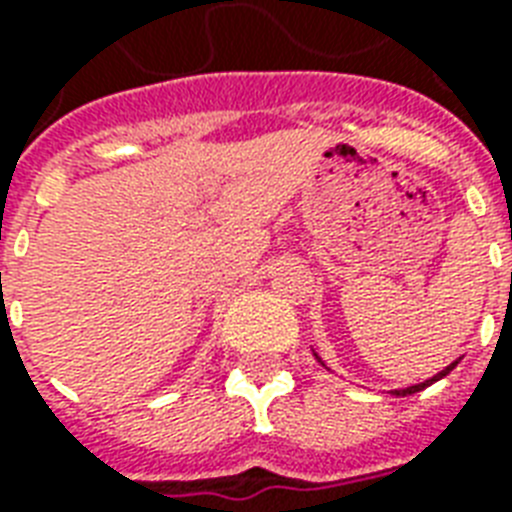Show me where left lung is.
Returning <instances> with one entry per match:
<instances>
[{
    "label": "left lung",
    "mask_w": 512,
    "mask_h": 512,
    "mask_svg": "<svg viewBox=\"0 0 512 512\" xmlns=\"http://www.w3.org/2000/svg\"><path fill=\"white\" fill-rule=\"evenodd\" d=\"M316 358H319V353H316ZM321 361V358H319ZM321 364H324V361H321ZM460 364V358H457V361H452V364L446 366V369H441V372L436 374V377H430V380H425V382H420V385H409V388H401V390H390V393H393V396H412V393H420V390H425L428 388V385H433V382L436 380H441V377H446V374L452 372L454 366Z\"/></svg>",
    "instance_id": "8db88e82"
}]
</instances>
